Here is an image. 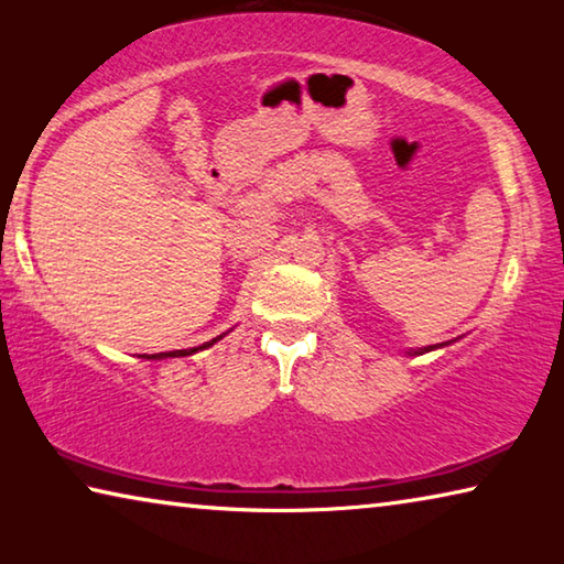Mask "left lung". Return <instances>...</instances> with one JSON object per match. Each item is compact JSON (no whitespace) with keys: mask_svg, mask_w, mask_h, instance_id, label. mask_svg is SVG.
<instances>
[{"mask_svg":"<svg viewBox=\"0 0 564 564\" xmlns=\"http://www.w3.org/2000/svg\"><path fill=\"white\" fill-rule=\"evenodd\" d=\"M437 346H445V343H437ZM437 346H427V348H423L420 352H427V350H433V348H437Z\"/></svg>","mask_w":564,"mask_h":564,"instance_id":"1","label":"left lung"}]
</instances>
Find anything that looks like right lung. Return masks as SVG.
Wrapping results in <instances>:
<instances>
[{"mask_svg": "<svg viewBox=\"0 0 564 564\" xmlns=\"http://www.w3.org/2000/svg\"><path fill=\"white\" fill-rule=\"evenodd\" d=\"M218 338H224V336H218ZM218 338L208 340V343H204V346H198V348H186V350H169V352H154V356H141V358H154V360H159V358H178V356H191V352H196V350H202V348H208V346H214V343H216Z\"/></svg>", "mask_w": 564, "mask_h": 564, "instance_id": "obj_1", "label": "right lung"}]
</instances>
